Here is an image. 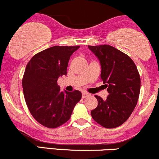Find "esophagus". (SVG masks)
<instances>
[{
  "label": "esophagus",
  "mask_w": 159,
  "mask_h": 159,
  "mask_svg": "<svg viewBox=\"0 0 159 159\" xmlns=\"http://www.w3.org/2000/svg\"><path fill=\"white\" fill-rule=\"evenodd\" d=\"M89 96H90V94L87 93H85V92L82 93V98H85L88 97Z\"/></svg>",
  "instance_id": "34e87169"
}]
</instances>
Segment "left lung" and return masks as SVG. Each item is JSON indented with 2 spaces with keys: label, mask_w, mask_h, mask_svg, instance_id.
Masks as SVG:
<instances>
[{
  "label": "left lung",
  "mask_w": 159,
  "mask_h": 159,
  "mask_svg": "<svg viewBox=\"0 0 159 159\" xmlns=\"http://www.w3.org/2000/svg\"><path fill=\"white\" fill-rule=\"evenodd\" d=\"M101 64V78L109 95L105 100L95 96L98 106L91 111L96 123L107 129L121 125L135 107L140 78L134 61L127 54L108 45H88Z\"/></svg>",
  "instance_id": "8db88e82"
}]
</instances>
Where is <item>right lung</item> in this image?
Returning a JSON list of instances; mask_svg holds the SVG:
<instances>
[{
	"label": "right lung",
	"instance_id": "add662e5",
	"mask_svg": "<svg viewBox=\"0 0 159 159\" xmlns=\"http://www.w3.org/2000/svg\"><path fill=\"white\" fill-rule=\"evenodd\" d=\"M80 46H56L42 51L27 63L22 79L25 102L38 123L47 128L61 126L70 119L81 93L61 92L58 78L66 75L71 55Z\"/></svg>",
	"mask_w": 159,
	"mask_h": 159
}]
</instances>
